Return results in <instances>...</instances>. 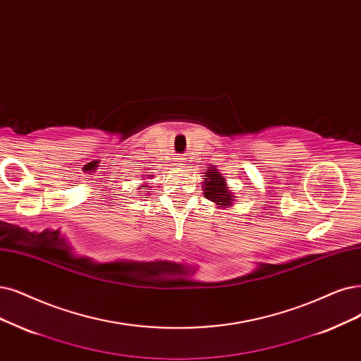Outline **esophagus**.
Returning <instances> with one entry per match:
<instances>
[{"label":"esophagus","mask_w":361,"mask_h":361,"mask_svg":"<svg viewBox=\"0 0 361 361\" xmlns=\"http://www.w3.org/2000/svg\"><path fill=\"white\" fill-rule=\"evenodd\" d=\"M176 165H178V166L184 165V164H183V159H181V157H178V159H177V164H176Z\"/></svg>","instance_id":"34e87169"}]
</instances>
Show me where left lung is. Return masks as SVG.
I'll return each instance as SVG.
<instances>
[{
    "mask_svg": "<svg viewBox=\"0 0 361 361\" xmlns=\"http://www.w3.org/2000/svg\"><path fill=\"white\" fill-rule=\"evenodd\" d=\"M207 177L208 178H205V184H204L205 197L217 205L231 207L233 196L228 190L226 180L216 171V168H212V172H207Z\"/></svg>",
    "mask_w": 361,
    "mask_h": 361,
    "instance_id": "1",
    "label": "left lung"
}]
</instances>
